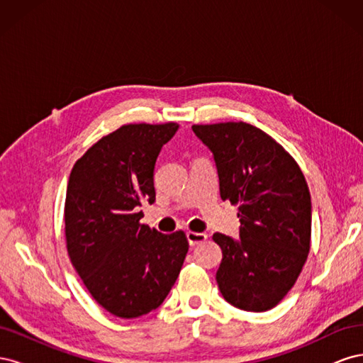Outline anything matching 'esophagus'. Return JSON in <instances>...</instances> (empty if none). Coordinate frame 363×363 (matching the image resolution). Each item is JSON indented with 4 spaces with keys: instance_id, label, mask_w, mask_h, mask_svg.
<instances>
[{
    "instance_id": "esophagus-1",
    "label": "esophagus",
    "mask_w": 363,
    "mask_h": 363,
    "mask_svg": "<svg viewBox=\"0 0 363 363\" xmlns=\"http://www.w3.org/2000/svg\"><path fill=\"white\" fill-rule=\"evenodd\" d=\"M186 236H188V240H189V244L192 247L204 242V240L207 239L206 233H196V232H188V233H186Z\"/></svg>"
}]
</instances>
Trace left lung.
<instances>
[{
	"instance_id": "left-lung-1",
	"label": "left lung",
	"mask_w": 363,
	"mask_h": 363,
	"mask_svg": "<svg viewBox=\"0 0 363 363\" xmlns=\"http://www.w3.org/2000/svg\"><path fill=\"white\" fill-rule=\"evenodd\" d=\"M192 130L213 152L221 199L239 206L240 239L213 235L223 250L218 288L238 309L269 311L309 256L312 204L304 175L280 144L242 121Z\"/></svg>"
}]
</instances>
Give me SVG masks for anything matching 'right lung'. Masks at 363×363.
<instances>
[{
	"label": "right lung",
	"mask_w": 363,
	"mask_h": 363,
	"mask_svg": "<svg viewBox=\"0 0 363 363\" xmlns=\"http://www.w3.org/2000/svg\"><path fill=\"white\" fill-rule=\"evenodd\" d=\"M179 125L125 124L72 167L65 200L71 263L103 309L131 320L167 298L189 250L184 232L159 233L139 207L155 203V164Z\"/></svg>",
	"instance_id": "add662e5"
}]
</instances>
